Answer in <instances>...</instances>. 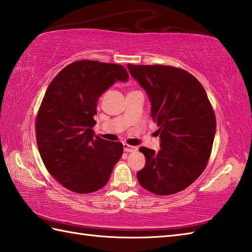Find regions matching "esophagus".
Returning <instances> with one entry per match:
<instances>
[{"mask_svg": "<svg viewBox=\"0 0 252 252\" xmlns=\"http://www.w3.org/2000/svg\"><path fill=\"white\" fill-rule=\"evenodd\" d=\"M123 151L126 153H131V152H136L137 147L136 146H131L127 145V144H123Z\"/></svg>", "mask_w": 252, "mask_h": 252, "instance_id": "esophagus-1", "label": "esophagus"}]
</instances>
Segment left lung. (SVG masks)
<instances>
[{
    "mask_svg": "<svg viewBox=\"0 0 252 252\" xmlns=\"http://www.w3.org/2000/svg\"><path fill=\"white\" fill-rule=\"evenodd\" d=\"M126 66L146 91L160 133L158 152L140 148L146 163L137 180L154 194H175L194 183L207 167L217 129L215 111L200 82L183 69Z\"/></svg>",
    "mask_w": 252,
    "mask_h": 252,
    "instance_id": "obj_1",
    "label": "left lung"
}]
</instances>
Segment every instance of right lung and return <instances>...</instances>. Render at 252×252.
I'll use <instances>...</instances> for the list:
<instances>
[{"label": "right lung", "mask_w": 252, "mask_h": 252, "mask_svg": "<svg viewBox=\"0 0 252 252\" xmlns=\"http://www.w3.org/2000/svg\"><path fill=\"white\" fill-rule=\"evenodd\" d=\"M127 80L121 65L78 61L50 83L35 120L36 144L47 171L66 189L89 194L108 182L123 145L94 135V116L100 95Z\"/></svg>", "instance_id": "obj_1"}]
</instances>
